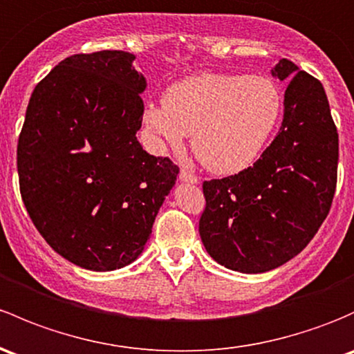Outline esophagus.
<instances>
[{
  "label": "esophagus",
  "instance_id": "obj_1",
  "mask_svg": "<svg viewBox=\"0 0 354 354\" xmlns=\"http://www.w3.org/2000/svg\"><path fill=\"white\" fill-rule=\"evenodd\" d=\"M180 180L183 181V183H192V185L198 183V178H196L195 174L188 169V167H183V169L180 171Z\"/></svg>",
  "mask_w": 354,
  "mask_h": 354
}]
</instances>
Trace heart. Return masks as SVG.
<instances>
[{
	"label": "heart",
	"instance_id": "heart-1",
	"mask_svg": "<svg viewBox=\"0 0 354 354\" xmlns=\"http://www.w3.org/2000/svg\"><path fill=\"white\" fill-rule=\"evenodd\" d=\"M280 110L268 77L203 73L171 84L162 106H147L144 122L173 149L192 133L193 152L208 171L236 174L256 161Z\"/></svg>",
	"mask_w": 354,
	"mask_h": 354
}]
</instances>
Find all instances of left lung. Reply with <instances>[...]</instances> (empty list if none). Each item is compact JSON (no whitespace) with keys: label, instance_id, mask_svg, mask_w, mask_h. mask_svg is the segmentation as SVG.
<instances>
[{"label":"left lung","instance_id":"left-lung-1","mask_svg":"<svg viewBox=\"0 0 354 354\" xmlns=\"http://www.w3.org/2000/svg\"><path fill=\"white\" fill-rule=\"evenodd\" d=\"M283 122L248 169L203 181L200 237L229 270L265 273L295 258L326 221L337 181L339 139L321 81L281 59Z\"/></svg>","mask_w":354,"mask_h":354}]
</instances>
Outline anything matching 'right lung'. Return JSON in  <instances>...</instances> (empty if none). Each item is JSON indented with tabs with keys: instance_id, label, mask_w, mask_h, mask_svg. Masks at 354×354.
Returning a JSON list of instances; mask_svg holds the SVG:
<instances>
[{
	"instance_id": "1",
	"label": "right lung",
	"mask_w": 354,
	"mask_h": 354,
	"mask_svg": "<svg viewBox=\"0 0 354 354\" xmlns=\"http://www.w3.org/2000/svg\"><path fill=\"white\" fill-rule=\"evenodd\" d=\"M133 59L124 50L66 57L33 89L18 137L30 218L55 252L84 270L139 258L180 173L137 140L147 83Z\"/></svg>"
}]
</instances>
